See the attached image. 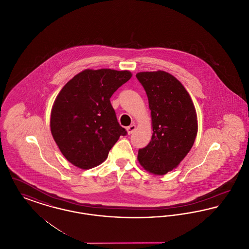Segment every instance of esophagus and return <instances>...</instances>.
<instances>
[{"label":"esophagus","mask_w":249,"mask_h":249,"mask_svg":"<svg viewBox=\"0 0 249 249\" xmlns=\"http://www.w3.org/2000/svg\"><path fill=\"white\" fill-rule=\"evenodd\" d=\"M135 129H136V126L134 124H132V125H130L129 127H127V131H128L129 134H131L135 130Z\"/></svg>","instance_id":"obj_1"}]
</instances>
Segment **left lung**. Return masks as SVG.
<instances>
[{"label":"left lung","mask_w":249,"mask_h":249,"mask_svg":"<svg viewBox=\"0 0 249 249\" xmlns=\"http://www.w3.org/2000/svg\"><path fill=\"white\" fill-rule=\"evenodd\" d=\"M136 77L147 95L153 128L151 141L138 151V160L147 172L163 176L178 167L194 143L196 110L189 92L171 73L141 71Z\"/></svg>","instance_id":"obj_1"}]
</instances>
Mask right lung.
Returning a JSON list of instances; mask_svg holds the SVG:
<instances>
[{
    "label": "right lung",
    "instance_id": "right-lung-1",
    "mask_svg": "<svg viewBox=\"0 0 249 249\" xmlns=\"http://www.w3.org/2000/svg\"><path fill=\"white\" fill-rule=\"evenodd\" d=\"M131 75L130 71L87 69L61 89L51 110L50 130L71 164L84 170L100 165L119 136L127 134L110 98Z\"/></svg>",
    "mask_w": 249,
    "mask_h": 249
}]
</instances>
